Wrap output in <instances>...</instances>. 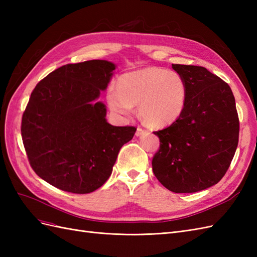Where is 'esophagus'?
I'll return each mask as SVG.
<instances>
[{
	"label": "esophagus",
	"instance_id": "obj_1",
	"mask_svg": "<svg viewBox=\"0 0 257 257\" xmlns=\"http://www.w3.org/2000/svg\"><path fill=\"white\" fill-rule=\"evenodd\" d=\"M146 133V131L143 128V127H137V131H136V136H142L143 134Z\"/></svg>",
	"mask_w": 257,
	"mask_h": 257
}]
</instances>
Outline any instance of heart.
<instances>
[{
  "mask_svg": "<svg viewBox=\"0 0 257 257\" xmlns=\"http://www.w3.org/2000/svg\"><path fill=\"white\" fill-rule=\"evenodd\" d=\"M107 102L110 109L131 115L139 106L143 120L152 127L174 123L184 110L186 85L182 77L162 67H146L123 75L116 89H109Z\"/></svg>",
  "mask_w": 257,
  "mask_h": 257,
  "instance_id": "obj_1",
  "label": "heart"
}]
</instances>
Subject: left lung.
Masks as SVG:
<instances>
[{
  "mask_svg": "<svg viewBox=\"0 0 257 257\" xmlns=\"http://www.w3.org/2000/svg\"><path fill=\"white\" fill-rule=\"evenodd\" d=\"M186 85L182 114L154 132L160 149L152 160L158 180L175 193H195L219 182L234 158L239 119L229 85L203 66L173 64Z\"/></svg>",
  "mask_w": 257,
  "mask_h": 257,
  "instance_id": "1",
  "label": "left lung"
}]
</instances>
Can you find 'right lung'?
Here are the masks:
<instances>
[{"instance_id": "1", "label": "right lung", "mask_w": 257, "mask_h": 257, "mask_svg": "<svg viewBox=\"0 0 257 257\" xmlns=\"http://www.w3.org/2000/svg\"><path fill=\"white\" fill-rule=\"evenodd\" d=\"M115 64L91 60L61 66L36 84L22 115L21 135L31 166L56 188L87 194L110 177L121 147L136 127L113 126L104 103Z\"/></svg>"}]
</instances>
